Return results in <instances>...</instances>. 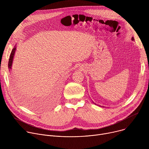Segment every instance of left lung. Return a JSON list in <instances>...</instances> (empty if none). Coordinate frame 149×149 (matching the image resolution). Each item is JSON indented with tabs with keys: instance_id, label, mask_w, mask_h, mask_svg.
<instances>
[{
	"instance_id": "obj_1",
	"label": "left lung",
	"mask_w": 149,
	"mask_h": 149,
	"mask_svg": "<svg viewBox=\"0 0 149 149\" xmlns=\"http://www.w3.org/2000/svg\"><path fill=\"white\" fill-rule=\"evenodd\" d=\"M132 40H134V38H133V37H132Z\"/></svg>"
}]
</instances>
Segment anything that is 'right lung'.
Segmentation results:
<instances>
[{
	"mask_svg": "<svg viewBox=\"0 0 149 149\" xmlns=\"http://www.w3.org/2000/svg\"><path fill=\"white\" fill-rule=\"evenodd\" d=\"M15 50H16V46L13 48V49H12V51L10 53V58H9V62H8V68L10 70L12 68V62H13V57H14Z\"/></svg>",
	"mask_w": 149,
	"mask_h": 149,
	"instance_id": "1",
	"label": "right lung"
}]
</instances>
